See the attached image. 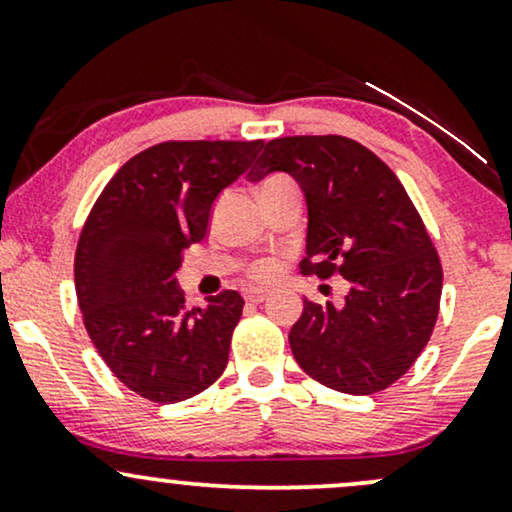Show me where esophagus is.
Instances as JSON below:
<instances>
[{
	"label": "esophagus",
	"mask_w": 512,
	"mask_h": 512,
	"mask_svg": "<svg viewBox=\"0 0 512 512\" xmlns=\"http://www.w3.org/2000/svg\"><path fill=\"white\" fill-rule=\"evenodd\" d=\"M267 296H269L267 291H250V293H245V301H248V303H262V301H267Z\"/></svg>",
	"instance_id": "1"
}]
</instances>
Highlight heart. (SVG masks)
Listing matches in <instances>:
<instances>
[{"instance_id": "1", "label": "heart", "mask_w": 512, "mask_h": 512, "mask_svg": "<svg viewBox=\"0 0 512 512\" xmlns=\"http://www.w3.org/2000/svg\"><path fill=\"white\" fill-rule=\"evenodd\" d=\"M284 180H289V178H284V175H272V178H267L262 182V190H264V187L276 185V182H284ZM276 272H279V264H276L274 260H257V262H252L250 269H248L250 279H255V281L274 279Z\"/></svg>"}]
</instances>
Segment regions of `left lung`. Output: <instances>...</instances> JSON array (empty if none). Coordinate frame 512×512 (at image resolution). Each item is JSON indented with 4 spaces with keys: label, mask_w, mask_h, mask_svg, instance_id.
<instances>
[{
    "label": "left lung",
    "mask_w": 512,
    "mask_h": 512,
    "mask_svg": "<svg viewBox=\"0 0 512 512\" xmlns=\"http://www.w3.org/2000/svg\"><path fill=\"white\" fill-rule=\"evenodd\" d=\"M284 170L308 204L303 274L349 281L344 305L303 301L289 332L298 366L346 395L397 383L431 339L443 267L397 175L354 139L281 137L248 173Z\"/></svg>",
    "instance_id": "obj_1"
}]
</instances>
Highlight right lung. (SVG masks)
Returning <instances> with one entry per match:
<instances>
[{"instance_id": "1", "label": "right lung", "mask_w": 512, "mask_h": 512, "mask_svg": "<svg viewBox=\"0 0 512 512\" xmlns=\"http://www.w3.org/2000/svg\"><path fill=\"white\" fill-rule=\"evenodd\" d=\"M257 142H163L132 156L103 187L74 257L88 337L139 397L173 404L221 378L245 301L238 291L187 308L175 272L207 236L211 204L248 170Z\"/></svg>"}]
</instances>
